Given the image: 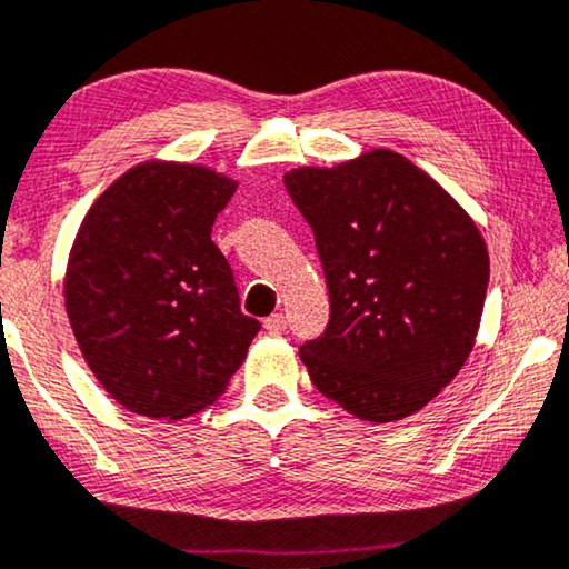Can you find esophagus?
Segmentation results:
<instances>
[{
    "label": "esophagus",
    "mask_w": 569,
    "mask_h": 569,
    "mask_svg": "<svg viewBox=\"0 0 569 569\" xmlns=\"http://www.w3.org/2000/svg\"><path fill=\"white\" fill-rule=\"evenodd\" d=\"M262 327H266V332L270 335H283L286 332V317L283 313H273V317H268L262 321Z\"/></svg>",
    "instance_id": "34e87169"
}]
</instances>
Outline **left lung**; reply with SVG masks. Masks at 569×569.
I'll list each match as a JSON object with an SVG mask.
<instances>
[{
  "label": "left lung",
  "mask_w": 569,
  "mask_h": 569,
  "mask_svg": "<svg viewBox=\"0 0 569 569\" xmlns=\"http://www.w3.org/2000/svg\"><path fill=\"white\" fill-rule=\"evenodd\" d=\"M283 181L311 224L329 288L325 335L299 350L311 383L368 423L421 411L478 337L490 278L478 224L388 148L293 168Z\"/></svg>",
  "instance_id": "obj_1"
}]
</instances>
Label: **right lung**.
Segmentation results:
<instances>
[{
	"label": "right lung",
	"instance_id": "add662e5",
	"mask_svg": "<svg viewBox=\"0 0 569 569\" xmlns=\"http://www.w3.org/2000/svg\"><path fill=\"white\" fill-rule=\"evenodd\" d=\"M237 189L201 163L142 160L99 193L63 273L76 345L122 409L181 421L227 391L258 319L211 224Z\"/></svg>",
	"mask_w": 569,
	"mask_h": 569
}]
</instances>
